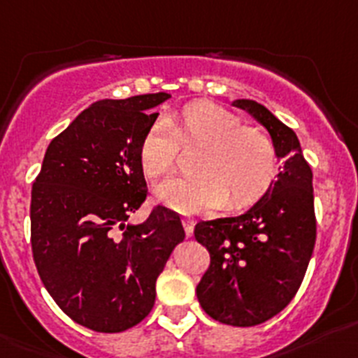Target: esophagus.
<instances>
[{"instance_id":"esophagus-1","label":"esophagus","mask_w":358,"mask_h":358,"mask_svg":"<svg viewBox=\"0 0 358 358\" xmlns=\"http://www.w3.org/2000/svg\"><path fill=\"white\" fill-rule=\"evenodd\" d=\"M182 225H185L186 236H192L193 234V227H195V222H193L192 218H182Z\"/></svg>"}]
</instances>
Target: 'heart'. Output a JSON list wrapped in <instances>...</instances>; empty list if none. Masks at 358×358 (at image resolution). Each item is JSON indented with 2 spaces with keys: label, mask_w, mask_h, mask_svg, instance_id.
I'll return each instance as SVG.
<instances>
[{
  "label": "heart",
  "mask_w": 358,
  "mask_h": 358,
  "mask_svg": "<svg viewBox=\"0 0 358 358\" xmlns=\"http://www.w3.org/2000/svg\"><path fill=\"white\" fill-rule=\"evenodd\" d=\"M201 147L193 159V176L173 177L157 186L154 199L179 213L204 209H243L266 195L278 172L273 142L262 129L245 126L232 111L195 101L156 120L143 133L138 163L149 181L173 169L179 147Z\"/></svg>",
  "instance_id": "heart-1"
}]
</instances>
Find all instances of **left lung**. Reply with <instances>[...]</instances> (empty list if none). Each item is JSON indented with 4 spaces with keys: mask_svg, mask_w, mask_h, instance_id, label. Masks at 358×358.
<instances>
[{
    "mask_svg": "<svg viewBox=\"0 0 358 358\" xmlns=\"http://www.w3.org/2000/svg\"><path fill=\"white\" fill-rule=\"evenodd\" d=\"M271 134L284 166L261 201L245 215L195 225L209 252L196 286L202 309L220 323L255 327L277 316L294 298L316 243L313 170L291 127L250 99L234 101Z\"/></svg>",
    "mask_w": 358,
    "mask_h": 358,
    "instance_id": "left-lung-1",
    "label": "left lung"
}]
</instances>
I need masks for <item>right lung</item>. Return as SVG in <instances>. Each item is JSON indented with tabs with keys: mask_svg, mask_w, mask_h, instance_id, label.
<instances>
[{
	"mask_svg": "<svg viewBox=\"0 0 358 358\" xmlns=\"http://www.w3.org/2000/svg\"><path fill=\"white\" fill-rule=\"evenodd\" d=\"M169 94L97 101L52 138L31 188V252L42 284L71 320L124 332L150 313L156 278L185 239L181 216L147 199L138 149Z\"/></svg>",
	"mask_w": 358,
	"mask_h": 358,
	"instance_id": "1",
	"label": "right lung"
}]
</instances>
